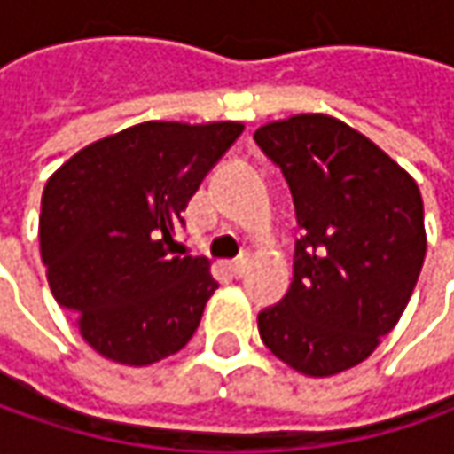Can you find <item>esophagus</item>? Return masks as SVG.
Listing matches in <instances>:
<instances>
[{
    "instance_id": "esophagus-1",
    "label": "esophagus",
    "mask_w": 454,
    "mask_h": 454,
    "mask_svg": "<svg viewBox=\"0 0 454 454\" xmlns=\"http://www.w3.org/2000/svg\"><path fill=\"white\" fill-rule=\"evenodd\" d=\"M245 268H247V257H237L230 262V272L235 275V278H242L245 275Z\"/></svg>"
}]
</instances>
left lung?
<instances>
[{"label":"left lung","mask_w":454,"mask_h":454,"mask_svg":"<svg viewBox=\"0 0 454 454\" xmlns=\"http://www.w3.org/2000/svg\"><path fill=\"white\" fill-rule=\"evenodd\" d=\"M293 194V283L257 313L260 339L308 376L361 364L410 303L425 262V207L410 174L331 115L254 131Z\"/></svg>","instance_id":"1"}]
</instances>
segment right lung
I'll use <instances>...</instances> for the list:
<instances>
[{
    "label": "right lung",
    "mask_w": 454,
    "mask_h": 454,
    "mask_svg": "<svg viewBox=\"0 0 454 454\" xmlns=\"http://www.w3.org/2000/svg\"><path fill=\"white\" fill-rule=\"evenodd\" d=\"M242 123L149 121L78 151L44 186L40 250L55 301L100 356L146 366L194 336L217 283L174 242Z\"/></svg>",
    "instance_id": "obj_1"
}]
</instances>
